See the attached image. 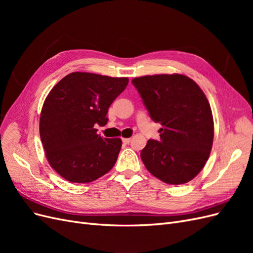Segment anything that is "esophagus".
<instances>
[{"label":"esophagus","mask_w":253,"mask_h":253,"mask_svg":"<svg viewBox=\"0 0 253 253\" xmlns=\"http://www.w3.org/2000/svg\"><path fill=\"white\" fill-rule=\"evenodd\" d=\"M122 141H124V143H126V144H128L129 142H131V138H122Z\"/></svg>","instance_id":"1"}]
</instances>
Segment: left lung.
<instances>
[{"label":"left lung","mask_w":253,"mask_h":253,"mask_svg":"<svg viewBox=\"0 0 253 253\" xmlns=\"http://www.w3.org/2000/svg\"><path fill=\"white\" fill-rule=\"evenodd\" d=\"M151 119L162 125L160 139H150L140 157L148 171L170 185H182L202 171L212 149L214 127L208 99L187 76L134 78Z\"/></svg>","instance_id":"8db88e82"}]
</instances>
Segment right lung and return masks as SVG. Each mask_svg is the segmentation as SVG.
Returning a JSON list of instances; mask_svg holds the SVG:
<instances>
[{"instance_id":"right-lung-1","label":"right lung","mask_w":253,"mask_h":253,"mask_svg":"<svg viewBox=\"0 0 253 253\" xmlns=\"http://www.w3.org/2000/svg\"><path fill=\"white\" fill-rule=\"evenodd\" d=\"M128 83L75 72L49 91L40 116V136L50 167L72 182H90L108 173L118 158L120 138H104L95 125L105 126L113 101Z\"/></svg>"}]
</instances>
